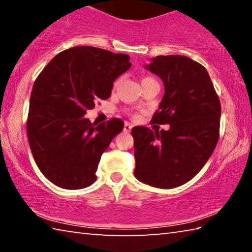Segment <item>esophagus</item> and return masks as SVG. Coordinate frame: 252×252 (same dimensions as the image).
I'll return each instance as SVG.
<instances>
[{"label": "esophagus", "instance_id": "1", "mask_svg": "<svg viewBox=\"0 0 252 252\" xmlns=\"http://www.w3.org/2000/svg\"><path fill=\"white\" fill-rule=\"evenodd\" d=\"M131 129H132V125H131V123L126 122V123H125V131H126V132H130Z\"/></svg>", "mask_w": 252, "mask_h": 252}]
</instances>
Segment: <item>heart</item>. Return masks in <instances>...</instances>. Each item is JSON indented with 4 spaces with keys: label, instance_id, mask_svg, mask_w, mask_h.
Listing matches in <instances>:
<instances>
[{
    "label": "heart",
    "instance_id": "b5f03b06",
    "mask_svg": "<svg viewBox=\"0 0 252 252\" xmlns=\"http://www.w3.org/2000/svg\"><path fill=\"white\" fill-rule=\"evenodd\" d=\"M148 79H152V78H144L143 80H148ZM143 80H142V81H143ZM119 82H120V81H119V80L116 81V83H114V87H117V85L119 84Z\"/></svg>",
    "mask_w": 252,
    "mask_h": 252
}]
</instances>
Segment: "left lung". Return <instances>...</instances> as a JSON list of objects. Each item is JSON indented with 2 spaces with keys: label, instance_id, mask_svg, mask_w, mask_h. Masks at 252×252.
Listing matches in <instances>:
<instances>
[{
  "label": "left lung",
  "instance_id": "left-lung-1",
  "mask_svg": "<svg viewBox=\"0 0 252 252\" xmlns=\"http://www.w3.org/2000/svg\"><path fill=\"white\" fill-rule=\"evenodd\" d=\"M146 69L164 84L151 122L170 129H132L134 176L151 187L171 189L191 180L211 157L219 140L220 100L206 67L190 58L158 55Z\"/></svg>",
  "mask_w": 252,
  "mask_h": 252
}]
</instances>
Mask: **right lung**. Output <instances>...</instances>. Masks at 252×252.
<instances>
[{
    "instance_id": "add662e5",
    "label": "right lung",
    "mask_w": 252,
    "mask_h": 252,
    "mask_svg": "<svg viewBox=\"0 0 252 252\" xmlns=\"http://www.w3.org/2000/svg\"><path fill=\"white\" fill-rule=\"evenodd\" d=\"M122 53L75 46L54 57L34 82L28 139L40 171L63 189H82L96 180L102 153L122 131L117 118L95 126L85 118L96 101L111 95L113 82L131 67Z\"/></svg>"
}]
</instances>
